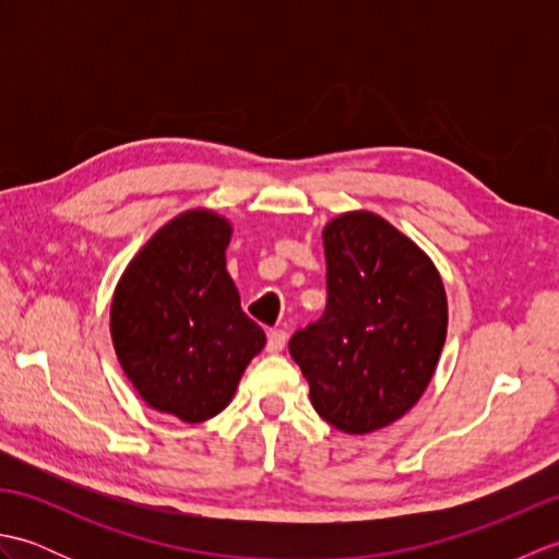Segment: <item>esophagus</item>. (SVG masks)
I'll return each mask as SVG.
<instances>
[{"instance_id":"1","label":"esophagus","mask_w":559,"mask_h":559,"mask_svg":"<svg viewBox=\"0 0 559 559\" xmlns=\"http://www.w3.org/2000/svg\"><path fill=\"white\" fill-rule=\"evenodd\" d=\"M286 343H288V334H286V331L276 329V331H271V334H269L266 350H269L271 355H276V353H281L283 348H286Z\"/></svg>"}]
</instances>
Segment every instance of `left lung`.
I'll list each match as a JSON object with an SVG mask.
<instances>
[{
	"mask_svg": "<svg viewBox=\"0 0 559 559\" xmlns=\"http://www.w3.org/2000/svg\"><path fill=\"white\" fill-rule=\"evenodd\" d=\"M326 310L290 338L314 411L346 435L403 418L425 394L447 338L432 259L372 211L324 225Z\"/></svg>",
	"mask_w": 559,
	"mask_h": 559,
	"instance_id": "left-lung-1",
	"label": "left lung"
}]
</instances>
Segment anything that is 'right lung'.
<instances>
[{"label": "right lung", "instance_id": "add662e5", "mask_svg": "<svg viewBox=\"0 0 559 559\" xmlns=\"http://www.w3.org/2000/svg\"><path fill=\"white\" fill-rule=\"evenodd\" d=\"M230 237L228 218L189 209L153 233L112 295L110 334L127 379L153 411L182 423L228 406L266 346L225 269Z\"/></svg>", "mask_w": 559, "mask_h": 559}]
</instances>
